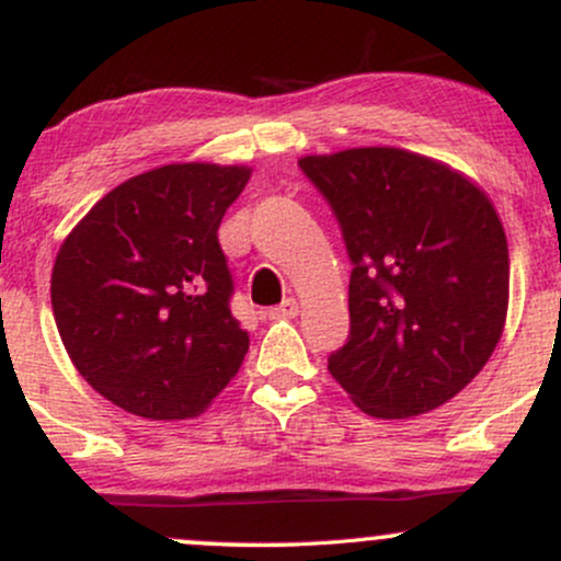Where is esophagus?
I'll use <instances>...</instances> for the list:
<instances>
[{
  "mask_svg": "<svg viewBox=\"0 0 561 561\" xmlns=\"http://www.w3.org/2000/svg\"><path fill=\"white\" fill-rule=\"evenodd\" d=\"M298 311H300L298 300L287 298L285 302H279V306L268 308L266 317H268V319H295V317H298Z\"/></svg>",
  "mask_w": 561,
  "mask_h": 561,
  "instance_id": "esophagus-1",
  "label": "esophagus"
}]
</instances>
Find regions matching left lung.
<instances>
[{"label": "left lung", "instance_id": "obj_1", "mask_svg": "<svg viewBox=\"0 0 561 561\" xmlns=\"http://www.w3.org/2000/svg\"><path fill=\"white\" fill-rule=\"evenodd\" d=\"M353 261L351 337L330 375L364 414L409 420L480 375L504 334L508 244L467 173L401 147L302 156Z\"/></svg>", "mask_w": 561, "mask_h": 561}]
</instances>
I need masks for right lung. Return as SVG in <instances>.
I'll list each match as a JSON object with an SVG mask.
<instances>
[{"mask_svg":"<svg viewBox=\"0 0 561 561\" xmlns=\"http://www.w3.org/2000/svg\"><path fill=\"white\" fill-rule=\"evenodd\" d=\"M250 165L169 163L92 205L57 250L55 324L102 398L156 422L192 420L234 379L250 334L231 317L218 224Z\"/></svg>","mask_w":561,"mask_h":561,"instance_id":"right-lung-1","label":"right lung"}]
</instances>
